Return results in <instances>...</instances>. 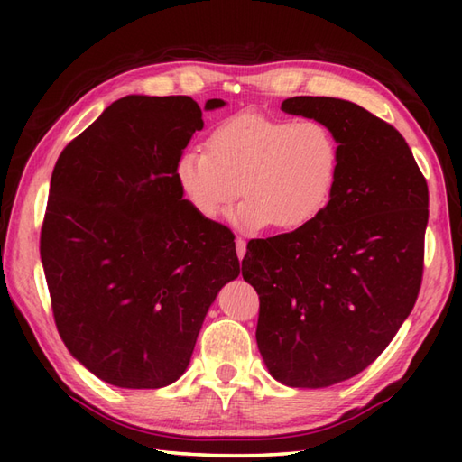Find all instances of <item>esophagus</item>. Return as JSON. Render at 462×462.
<instances>
[{
  "label": "esophagus",
  "instance_id": "obj_1",
  "mask_svg": "<svg viewBox=\"0 0 462 462\" xmlns=\"http://www.w3.org/2000/svg\"><path fill=\"white\" fill-rule=\"evenodd\" d=\"M236 254H238L240 260L246 256V240H244V238H236Z\"/></svg>",
  "mask_w": 462,
  "mask_h": 462
}]
</instances>
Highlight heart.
<instances>
[{"mask_svg":"<svg viewBox=\"0 0 462 462\" xmlns=\"http://www.w3.org/2000/svg\"><path fill=\"white\" fill-rule=\"evenodd\" d=\"M337 166L339 146L323 123L240 113L214 126L206 152L184 151L174 176L206 220L218 218L242 192L246 200L230 214L238 228L298 230L328 206Z\"/></svg>","mask_w":462,"mask_h":462,"instance_id":"obj_1","label":"heart"}]
</instances>
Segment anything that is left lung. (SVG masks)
I'll use <instances>...</instances> for the list:
<instances>
[{
    "instance_id": "1",
    "label": "left lung",
    "mask_w": 462,
    "mask_h": 462,
    "mask_svg": "<svg viewBox=\"0 0 462 462\" xmlns=\"http://www.w3.org/2000/svg\"><path fill=\"white\" fill-rule=\"evenodd\" d=\"M282 111L333 133L337 179L318 218L248 242L242 276L260 296L256 341L270 375L319 389L369 367L413 310L429 189L401 133L363 106L291 97Z\"/></svg>"
}]
</instances>
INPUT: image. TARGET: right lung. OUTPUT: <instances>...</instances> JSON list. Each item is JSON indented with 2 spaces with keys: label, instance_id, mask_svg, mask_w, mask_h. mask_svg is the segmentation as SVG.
Wrapping results in <instances>:
<instances>
[{
  "label": "right lung",
  "instance_id": "right-lung-1",
  "mask_svg": "<svg viewBox=\"0 0 462 462\" xmlns=\"http://www.w3.org/2000/svg\"><path fill=\"white\" fill-rule=\"evenodd\" d=\"M202 126L190 97L126 95L53 169L39 246L53 318L69 353L115 387L179 379L212 301L240 273L234 234L196 214L174 176Z\"/></svg>",
  "mask_w": 462,
  "mask_h": 462
}]
</instances>
